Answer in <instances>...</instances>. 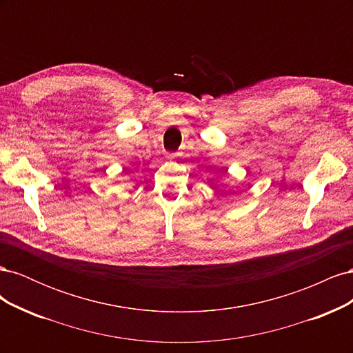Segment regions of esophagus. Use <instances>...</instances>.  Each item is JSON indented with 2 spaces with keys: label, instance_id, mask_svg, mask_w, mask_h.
<instances>
[{
  "label": "esophagus",
  "instance_id": "34e87169",
  "mask_svg": "<svg viewBox=\"0 0 353 353\" xmlns=\"http://www.w3.org/2000/svg\"><path fill=\"white\" fill-rule=\"evenodd\" d=\"M176 156H178V154H175V153H174V154H170V156H169V159H170V160H174V159H176Z\"/></svg>",
  "mask_w": 353,
  "mask_h": 353
}]
</instances>
